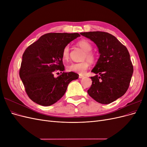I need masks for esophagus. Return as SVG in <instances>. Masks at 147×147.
<instances>
[{"label":"esophagus","instance_id":"obj_1","mask_svg":"<svg viewBox=\"0 0 147 147\" xmlns=\"http://www.w3.org/2000/svg\"><path fill=\"white\" fill-rule=\"evenodd\" d=\"M79 78H84V75L80 74V75H79Z\"/></svg>","mask_w":147,"mask_h":147}]
</instances>
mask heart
<instances>
[{
  "instance_id": "heart-1",
  "label": "heart",
  "mask_w": 147,
  "mask_h": 147,
  "mask_svg": "<svg viewBox=\"0 0 147 147\" xmlns=\"http://www.w3.org/2000/svg\"><path fill=\"white\" fill-rule=\"evenodd\" d=\"M77 45L80 47L82 50L85 51L83 56V59H88L81 63H73L69 64L67 66V69L70 72H74L78 74H84L88 69L90 65V63H94L96 59V56L93 52L91 51L92 46L91 43L87 40H81L77 42ZM70 47L69 45H65L62 51V57L65 61H67L69 59Z\"/></svg>"
}]
</instances>
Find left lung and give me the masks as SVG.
Listing matches in <instances>:
<instances>
[{"label": "left lung", "instance_id": "1", "mask_svg": "<svg viewBox=\"0 0 147 147\" xmlns=\"http://www.w3.org/2000/svg\"><path fill=\"white\" fill-rule=\"evenodd\" d=\"M98 47L100 57L91 72L92 84L88 94L99 103L109 104L125 94L129 86L134 68L127 48L107 32H82Z\"/></svg>", "mask_w": 147, "mask_h": 147}]
</instances>
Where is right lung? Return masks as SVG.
Returning a JSON list of instances; mask_svg holds the SVG:
<instances>
[{
  "instance_id": "add662e5",
  "label": "right lung",
  "mask_w": 147,
  "mask_h": 147,
  "mask_svg": "<svg viewBox=\"0 0 147 147\" xmlns=\"http://www.w3.org/2000/svg\"><path fill=\"white\" fill-rule=\"evenodd\" d=\"M80 36L78 33H48L26 49L20 77L33 102L43 106L56 103L65 94L69 83L78 78V74L75 72H62V51ZM56 71L61 74L55 78L54 73Z\"/></svg>"
}]
</instances>
